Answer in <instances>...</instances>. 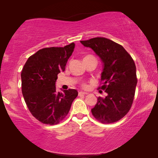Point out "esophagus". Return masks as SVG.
Wrapping results in <instances>:
<instances>
[{"label":"esophagus","instance_id":"esophagus-1","mask_svg":"<svg viewBox=\"0 0 158 158\" xmlns=\"http://www.w3.org/2000/svg\"><path fill=\"white\" fill-rule=\"evenodd\" d=\"M86 94H88V93L83 92V91H80V92L78 93L79 96H81V95H86Z\"/></svg>","mask_w":158,"mask_h":158}]
</instances>
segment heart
<instances>
[{
    "instance_id": "b5f03b06",
    "label": "heart",
    "mask_w": 158,
    "mask_h": 158,
    "mask_svg": "<svg viewBox=\"0 0 158 158\" xmlns=\"http://www.w3.org/2000/svg\"><path fill=\"white\" fill-rule=\"evenodd\" d=\"M92 57V56H90V55H88V56H86V57H85L84 58H87V57Z\"/></svg>"
}]
</instances>
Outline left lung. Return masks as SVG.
Returning a JSON list of instances; mask_svg holds the SVG:
<instances>
[{"label":"left lung","mask_w":158,"mask_h":158,"mask_svg":"<svg viewBox=\"0 0 158 158\" xmlns=\"http://www.w3.org/2000/svg\"><path fill=\"white\" fill-rule=\"evenodd\" d=\"M81 43L91 48L103 63L100 88L107 96L98 97L92 114L103 124L117 122L128 113L133 103L137 83L135 62L122 45L109 39L95 37Z\"/></svg>","instance_id":"8db88e82"}]
</instances>
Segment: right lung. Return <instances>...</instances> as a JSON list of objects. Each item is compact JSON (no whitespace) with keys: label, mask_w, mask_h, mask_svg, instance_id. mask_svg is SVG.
Instances as JSON below:
<instances>
[{"label":"right lung","mask_w":158,"mask_h":158,"mask_svg":"<svg viewBox=\"0 0 158 158\" xmlns=\"http://www.w3.org/2000/svg\"><path fill=\"white\" fill-rule=\"evenodd\" d=\"M75 48L47 47L29 57L21 71V88L28 109L43 124H57L67 116L78 93L75 89L57 91V75L65 70Z\"/></svg>","instance_id":"add662e5"}]
</instances>
